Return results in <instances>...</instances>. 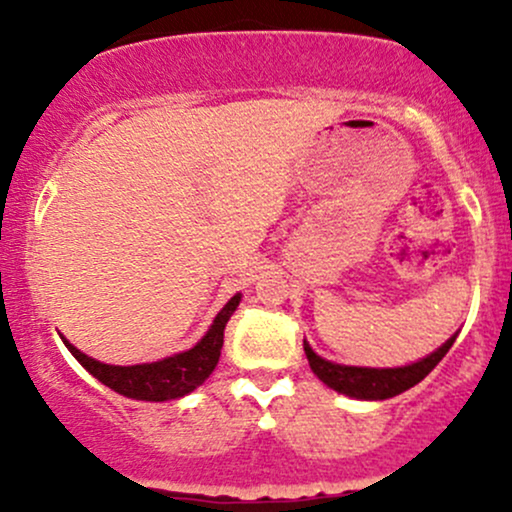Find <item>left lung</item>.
<instances>
[{
  "label": "left lung",
  "mask_w": 512,
  "mask_h": 512,
  "mask_svg": "<svg viewBox=\"0 0 512 512\" xmlns=\"http://www.w3.org/2000/svg\"><path fill=\"white\" fill-rule=\"evenodd\" d=\"M457 332L445 342L438 346L433 354L426 358H419L416 363H409V366L399 368H363V366H342V363L327 361V358L317 356L313 346L303 339L305 356H308L310 368L317 378L322 380L327 387L337 390L339 395L354 397V399H366V402H380V399H390L395 395H402L409 387L419 385L421 380L431 373L433 368L443 361V356L448 354L450 346L455 344Z\"/></svg>",
  "instance_id": "obj_1"
}]
</instances>
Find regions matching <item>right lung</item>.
<instances>
[{
    "label": "right lung",
    "instance_id": "add662e5",
    "mask_svg": "<svg viewBox=\"0 0 512 512\" xmlns=\"http://www.w3.org/2000/svg\"><path fill=\"white\" fill-rule=\"evenodd\" d=\"M240 303V293L231 298L221 308V313L214 317L209 332L204 334L192 349L182 354L161 358L154 363H137V366H110L96 358L86 356L84 351L76 349L62 337L64 346L72 351L76 361L84 366L96 380H101L105 387L115 390L117 395H125L129 399H142V402H168V399H180L197 390L204 380L209 378L211 370L216 368L223 346V330L231 315L236 313Z\"/></svg>",
    "mask_w": 512,
    "mask_h": 512
}]
</instances>
